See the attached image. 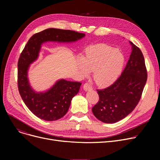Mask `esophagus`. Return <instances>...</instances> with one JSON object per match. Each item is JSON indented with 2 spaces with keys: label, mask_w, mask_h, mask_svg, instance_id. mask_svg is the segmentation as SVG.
Segmentation results:
<instances>
[{
  "label": "esophagus",
  "mask_w": 160,
  "mask_h": 160,
  "mask_svg": "<svg viewBox=\"0 0 160 160\" xmlns=\"http://www.w3.org/2000/svg\"><path fill=\"white\" fill-rule=\"evenodd\" d=\"M83 89H84L85 91H91V90L93 89V88H92L91 85L88 83H84V84H83Z\"/></svg>",
  "instance_id": "1"
}]
</instances>
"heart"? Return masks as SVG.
I'll use <instances>...</instances> for the list:
<instances>
[{"instance_id": "b5f03b06", "label": "heart", "mask_w": 160, "mask_h": 160, "mask_svg": "<svg viewBox=\"0 0 160 160\" xmlns=\"http://www.w3.org/2000/svg\"><path fill=\"white\" fill-rule=\"evenodd\" d=\"M125 63L124 54L116 48L106 44L89 47L85 55L78 60L80 72L88 75L93 73L97 85L106 87L111 85L120 76Z\"/></svg>"}]
</instances>
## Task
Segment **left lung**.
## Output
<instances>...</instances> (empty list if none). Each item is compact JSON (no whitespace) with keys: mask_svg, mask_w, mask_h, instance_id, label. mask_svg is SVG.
<instances>
[{"mask_svg":"<svg viewBox=\"0 0 160 160\" xmlns=\"http://www.w3.org/2000/svg\"><path fill=\"white\" fill-rule=\"evenodd\" d=\"M132 53L121 75L109 87L97 89L98 102L92 108L94 115L105 123L125 118L139 102L147 80L144 56L131 41Z\"/></svg>","mask_w":160,"mask_h":160,"instance_id":"1","label":"left lung"}]
</instances>
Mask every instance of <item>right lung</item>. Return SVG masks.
<instances>
[{"label":"right lung","instance_id":"1","mask_svg":"<svg viewBox=\"0 0 160 160\" xmlns=\"http://www.w3.org/2000/svg\"><path fill=\"white\" fill-rule=\"evenodd\" d=\"M85 36L69 30L48 28L33 34L27 42L18 61V84L20 95L29 110L39 118L47 121L60 119L68 111L72 98L82 83L61 79L45 92H36L28 79L30 65L37 60L41 45L47 41L74 42Z\"/></svg>","mask_w":160,"mask_h":160}]
</instances>
